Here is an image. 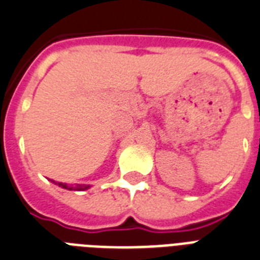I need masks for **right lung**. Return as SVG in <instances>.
I'll use <instances>...</instances> for the list:
<instances>
[{"label": "right lung", "mask_w": 260, "mask_h": 260, "mask_svg": "<svg viewBox=\"0 0 260 260\" xmlns=\"http://www.w3.org/2000/svg\"><path fill=\"white\" fill-rule=\"evenodd\" d=\"M55 184H58V186L62 188H68V190H87V188L90 187V186H77V187H69L66 183H59V182Z\"/></svg>", "instance_id": "obj_1"}]
</instances>
